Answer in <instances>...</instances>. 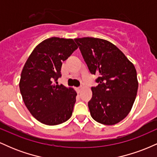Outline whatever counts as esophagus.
Listing matches in <instances>:
<instances>
[{
	"mask_svg": "<svg viewBox=\"0 0 157 157\" xmlns=\"http://www.w3.org/2000/svg\"><path fill=\"white\" fill-rule=\"evenodd\" d=\"M82 87H78L77 89V92L78 93H80L81 92V91H82Z\"/></svg>",
	"mask_w": 157,
	"mask_h": 157,
	"instance_id": "34e87169",
	"label": "esophagus"
}]
</instances>
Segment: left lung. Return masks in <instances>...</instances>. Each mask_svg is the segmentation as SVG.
Here are the masks:
<instances>
[{"instance_id": "obj_1", "label": "left lung", "mask_w": 157, "mask_h": 157, "mask_svg": "<svg viewBox=\"0 0 157 157\" xmlns=\"http://www.w3.org/2000/svg\"><path fill=\"white\" fill-rule=\"evenodd\" d=\"M90 72L97 75L98 86L91 87L92 98L88 103L91 116L103 125H112L127 117L138 89L136 71L115 45L94 37L76 38Z\"/></svg>"}]
</instances>
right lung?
<instances>
[{
    "mask_svg": "<svg viewBox=\"0 0 157 157\" xmlns=\"http://www.w3.org/2000/svg\"><path fill=\"white\" fill-rule=\"evenodd\" d=\"M77 48L72 39L48 38L36 46L23 66L19 83L23 102L32 116L45 125H59L72 115L76 91L57 80L63 62Z\"/></svg>",
    "mask_w": 157,
    "mask_h": 157,
    "instance_id": "right-lung-1",
    "label": "right lung"
}]
</instances>
